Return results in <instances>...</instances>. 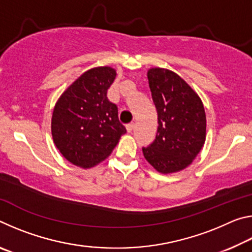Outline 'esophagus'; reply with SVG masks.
Instances as JSON below:
<instances>
[{
	"label": "esophagus",
	"mask_w": 252,
	"mask_h": 252,
	"mask_svg": "<svg viewBox=\"0 0 252 252\" xmlns=\"http://www.w3.org/2000/svg\"><path fill=\"white\" fill-rule=\"evenodd\" d=\"M133 130H134V123H130V125L126 126V131L129 132V133H131Z\"/></svg>",
	"instance_id": "esophagus-1"
}]
</instances>
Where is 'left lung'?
Listing matches in <instances>:
<instances>
[{
    "mask_svg": "<svg viewBox=\"0 0 252 252\" xmlns=\"http://www.w3.org/2000/svg\"><path fill=\"white\" fill-rule=\"evenodd\" d=\"M148 80L159 126L155 141L142 148L143 156L158 172L181 171L192 163L206 141L202 101L185 80L168 69L152 67Z\"/></svg>",
    "mask_w": 252,
    "mask_h": 252,
    "instance_id": "8db88e82",
    "label": "left lung"
}]
</instances>
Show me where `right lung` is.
I'll return each mask as SVG.
<instances>
[{
  "label": "right lung",
  "mask_w": 252,
  "mask_h": 252,
  "mask_svg": "<svg viewBox=\"0 0 252 252\" xmlns=\"http://www.w3.org/2000/svg\"><path fill=\"white\" fill-rule=\"evenodd\" d=\"M117 72L93 67L76 79L54 106L51 131L55 147L72 164L89 169L106 159L126 130L106 92Z\"/></svg>",
  "instance_id": "right-lung-1"
}]
</instances>
